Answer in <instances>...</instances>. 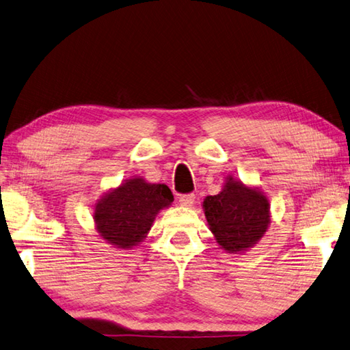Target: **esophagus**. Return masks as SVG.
<instances>
[{"mask_svg":"<svg viewBox=\"0 0 350 350\" xmlns=\"http://www.w3.org/2000/svg\"><path fill=\"white\" fill-rule=\"evenodd\" d=\"M194 200H196V196L193 193L179 196V202H180V205H183V206H191Z\"/></svg>","mask_w":350,"mask_h":350,"instance_id":"obj_1","label":"esophagus"}]
</instances>
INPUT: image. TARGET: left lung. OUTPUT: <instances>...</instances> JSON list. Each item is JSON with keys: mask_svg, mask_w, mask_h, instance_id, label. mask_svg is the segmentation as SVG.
<instances>
[{"mask_svg": "<svg viewBox=\"0 0 350 350\" xmlns=\"http://www.w3.org/2000/svg\"><path fill=\"white\" fill-rule=\"evenodd\" d=\"M205 215L217 243L230 252L251 247L269 224V202L257 189L230 179L224 191L203 200Z\"/></svg>", "mask_w": 350, "mask_h": 350, "instance_id": "8db88e82", "label": "left lung"}]
</instances>
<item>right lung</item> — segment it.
<instances>
[{
  "label": "right lung",
  "instance_id": "right-lung-1",
  "mask_svg": "<svg viewBox=\"0 0 350 350\" xmlns=\"http://www.w3.org/2000/svg\"><path fill=\"white\" fill-rule=\"evenodd\" d=\"M174 200L165 183L130 179L99 200L94 220L100 237L118 247L135 246L148 232L156 214Z\"/></svg>",
  "mask_w": 350,
  "mask_h": 350
}]
</instances>
